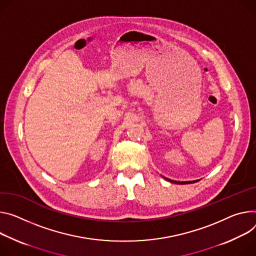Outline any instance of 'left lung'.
Segmentation results:
<instances>
[{
	"label": "left lung",
	"mask_w": 256,
	"mask_h": 256,
	"mask_svg": "<svg viewBox=\"0 0 256 256\" xmlns=\"http://www.w3.org/2000/svg\"><path fill=\"white\" fill-rule=\"evenodd\" d=\"M166 180H170V182H174V184H193V182H196L198 180H191V182H176V180H168L166 178Z\"/></svg>",
	"instance_id": "8db88e82"
}]
</instances>
